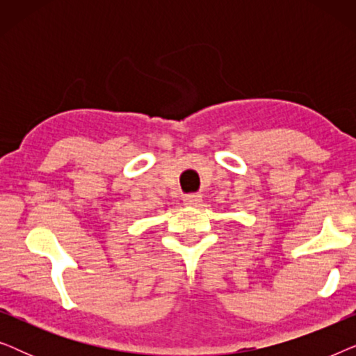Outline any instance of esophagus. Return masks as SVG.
Here are the masks:
<instances>
[{
    "label": "esophagus",
    "instance_id": "1",
    "mask_svg": "<svg viewBox=\"0 0 356 356\" xmlns=\"http://www.w3.org/2000/svg\"><path fill=\"white\" fill-rule=\"evenodd\" d=\"M183 202L184 206H191V207H197L199 204L202 202V196L201 194H196V193H191V194H186V196L183 197Z\"/></svg>",
    "mask_w": 356,
    "mask_h": 356
}]
</instances>
